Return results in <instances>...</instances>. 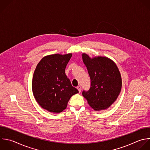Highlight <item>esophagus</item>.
Masks as SVG:
<instances>
[{
  "mask_svg": "<svg viewBox=\"0 0 150 150\" xmlns=\"http://www.w3.org/2000/svg\"><path fill=\"white\" fill-rule=\"evenodd\" d=\"M77 90H79V93H80V92H81V86H78L77 87Z\"/></svg>",
  "mask_w": 150,
  "mask_h": 150,
  "instance_id": "obj_1",
  "label": "esophagus"
}]
</instances>
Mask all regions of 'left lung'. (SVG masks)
I'll list each match as a JSON object with an SVG mask.
<instances>
[{
    "instance_id": "8db88e82",
    "label": "left lung",
    "mask_w": 150,
    "mask_h": 150,
    "mask_svg": "<svg viewBox=\"0 0 150 150\" xmlns=\"http://www.w3.org/2000/svg\"><path fill=\"white\" fill-rule=\"evenodd\" d=\"M82 59L91 79L90 88L83 91V97L96 111L108 108L121 90L122 79L116 64L107 57L91 58L86 53Z\"/></svg>"
}]
</instances>
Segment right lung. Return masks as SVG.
Segmentation results:
<instances>
[{"mask_svg":"<svg viewBox=\"0 0 150 150\" xmlns=\"http://www.w3.org/2000/svg\"><path fill=\"white\" fill-rule=\"evenodd\" d=\"M71 56V53L47 55L41 59L35 69L33 94L40 106L49 112H61L66 108L71 97L79 93L65 73Z\"/></svg>","mask_w":150,"mask_h":150,"instance_id":"add662e5","label":"right lung"}]
</instances>
